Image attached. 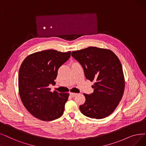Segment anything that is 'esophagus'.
Returning <instances> with one entry per match:
<instances>
[{
  "label": "esophagus",
  "instance_id": "1",
  "mask_svg": "<svg viewBox=\"0 0 146 146\" xmlns=\"http://www.w3.org/2000/svg\"><path fill=\"white\" fill-rule=\"evenodd\" d=\"M77 94H76V93H72V92H71V93H70V96L72 97H74L75 96H77Z\"/></svg>",
  "mask_w": 146,
  "mask_h": 146
}]
</instances>
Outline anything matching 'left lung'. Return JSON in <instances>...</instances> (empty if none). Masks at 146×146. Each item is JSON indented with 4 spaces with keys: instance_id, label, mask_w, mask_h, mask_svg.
<instances>
[{
    "instance_id": "left-lung-1",
    "label": "left lung",
    "mask_w": 146,
    "mask_h": 146,
    "mask_svg": "<svg viewBox=\"0 0 146 146\" xmlns=\"http://www.w3.org/2000/svg\"><path fill=\"white\" fill-rule=\"evenodd\" d=\"M83 67L87 79L94 81V92L84 94L85 102L79 106L81 113L100 119L109 116L121 100L125 89L122 67L111 50L90 46L72 52Z\"/></svg>"
}]
</instances>
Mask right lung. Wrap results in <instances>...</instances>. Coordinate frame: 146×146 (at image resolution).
<instances>
[{"instance_id":"add662e5","label":"right lung","mask_w":146,"mask_h":146,"mask_svg":"<svg viewBox=\"0 0 146 146\" xmlns=\"http://www.w3.org/2000/svg\"><path fill=\"white\" fill-rule=\"evenodd\" d=\"M71 52L53 49L28 55L18 73L19 94L26 109L33 116L43 121L58 119L64 113L68 93L50 92L58 68L70 57Z\"/></svg>"}]
</instances>
